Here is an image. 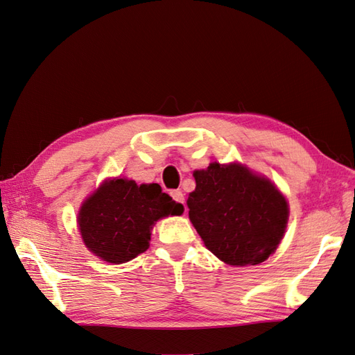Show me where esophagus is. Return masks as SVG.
Segmentation results:
<instances>
[{
  "mask_svg": "<svg viewBox=\"0 0 355 355\" xmlns=\"http://www.w3.org/2000/svg\"><path fill=\"white\" fill-rule=\"evenodd\" d=\"M171 196H173V199H174L177 203H184V194H182V191L174 190V191H171Z\"/></svg>",
  "mask_w": 355,
  "mask_h": 355,
  "instance_id": "34e87169",
  "label": "esophagus"
}]
</instances>
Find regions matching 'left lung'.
Masks as SVG:
<instances>
[{"label": "left lung", "instance_id": "left-lung-1", "mask_svg": "<svg viewBox=\"0 0 355 355\" xmlns=\"http://www.w3.org/2000/svg\"><path fill=\"white\" fill-rule=\"evenodd\" d=\"M189 216L205 245L232 266L259 265L281 243L288 203L272 182L239 165L194 171Z\"/></svg>", "mask_w": 355, "mask_h": 355}]
</instances>
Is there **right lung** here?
<instances>
[{
	"mask_svg": "<svg viewBox=\"0 0 355 355\" xmlns=\"http://www.w3.org/2000/svg\"><path fill=\"white\" fill-rule=\"evenodd\" d=\"M184 207L159 184L137 186L111 180L89 198L78 214V230L89 250L108 263H125L146 252L157 219L181 215Z\"/></svg>",
	"mask_w": 355,
	"mask_h": 355,
	"instance_id": "obj_1",
	"label": "right lung"
}]
</instances>
